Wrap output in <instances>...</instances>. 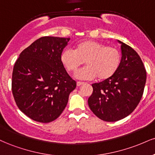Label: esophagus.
<instances>
[{
    "label": "esophagus",
    "mask_w": 155,
    "mask_h": 155,
    "mask_svg": "<svg viewBox=\"0 0 155 155\" xmlns=\"http://www.w3.org/2000/svg\"><path fill=\"white\" fill-rule=\"evenodd\" d=\"M84 82H81V81H77V82H76V85H77L78 87H79V86H81V85H83L84 84Z\"/></svg>",
    "instance_id": "1"
}]
</instances>
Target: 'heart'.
Returning <instances> with one entry per match:
<instances>
[{
	"label": "heart",
	"mask_w": 155,
	"mask_h": 155,
	"mask_svg": "<svg viewBox=\"0 0 155 155\" xmlns=\"http://www.w3.org/2000/svg\"><path fill=\"white\" fill-rule=\"evenodd\" d=\"M75 49H65L60 54V62L65 68L75 74L83 65L87 66L76 74L81 80H92L97 76L104 81L112 77L120 66L122 55L118 49L93 40H85L75 45Z\"/></svg>",
	"instance_id": "obj_1"
}]
</instances>
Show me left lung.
Instances as JSON below:
<instances>
[{
	"mask_svg": "<svg viewBox=\"0 0 155 155\" xmlns=\"http://www.w3.org/2000/svg\"><path fill=\"white\" fill-rule=\"evenodd\" d=\"M120 44V66L107 80L92 84V94L88 98L91 111L101 120L116 122L127 117L139 104L144 90L147 72L143 63L133 48Z\"/></svg>",
	"mask_w": 155,
	"mask_h": 155,
	"instance_id": "1",
	"label": "left lung"
}]
</instances>
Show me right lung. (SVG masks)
Instances as JSON below:
<instances>
[{
  "label": "right lung",
  "mask_w": 155,
  "mask_h": 155,
  "mask_svg": "<svg viewBox=\"0 0 155 155\" xmlns=\"http://www.w3.org/2000/svg\"><path fill=\"white\" fill-rule=\"evenodd\" d=\"M70 38L44 36L19 54L12 73V93L18 108L36 122L48 123L65 109L76 82L60 62Z\"/></svg>",
  "instance_id": "1"
}]
</instances>
